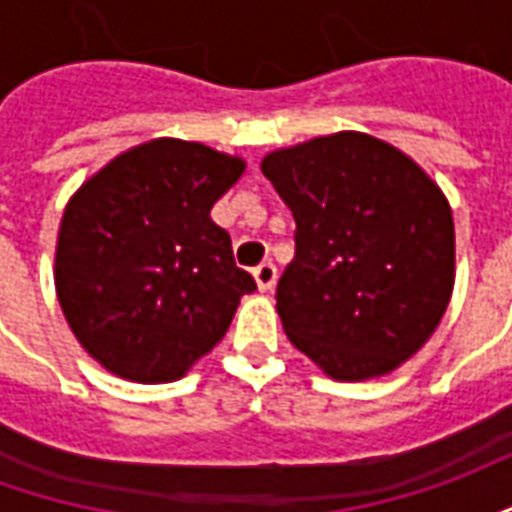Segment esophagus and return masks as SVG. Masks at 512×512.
<instances>
[{
	"label": "esophagus",
	"instance_id": "esophagus-1",
	"mask_svg": "<svg viewBox=\"0 0 512 512\" xmlns=\"http://www.w3.org/2000/svg\"><path fill=\"white\" fill-rule=\"evenodd\" d=\"M255 282L257 290H263V293L274 290V285H277V266L274 263H260L255 268Z\"/></svg>",
	"mask_w": 512,
	"mask_h": 512
}]
</instances>
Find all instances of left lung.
I'll list each match as a JSON object with an SVG mask.
<instances>
[{"label": "left lung", "instance_id": "1", "mask_svg": "<svg viewBox=\"0 0 512 512\" xmlns=\"http://www.w3.org/2000/svg\"><path fill=\"white\" fill-rule=\"evenodd\" d=\"M260 169L296 219L277 288L290 343L334 381L397 370L452 299L455 224L439 183L362 131L279 147Z\"/></svg>", "mask_w": 512, "mask_h": 512}]
</instances>
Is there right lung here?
<instances>
[{
    "instance_id": "1",
    "label": "right lung",
    "mask_w": 512,
    "mask_h": 512,
    "mask_svg": "<svg viewBox=\"0 0 512 512\" xmlns=\"http://www.w3.org/2000/svg\"><path fill=\"white\" fill-rule=\"evenodd\" d=\"M244 169L241 156L161 136L112 158L68 200L54 288L76 340L109 373L178 381L230 329L257 285L211 208Z\"/></svg>"
}]
</instances>
